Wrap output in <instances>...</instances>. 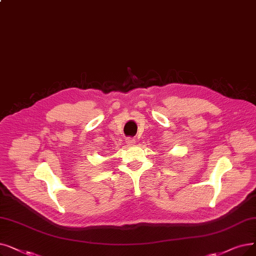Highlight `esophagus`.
Instances as JSON below:
<instances>
[{
    "label": "esophagus",
    "mask_w": 256,
    "mask_h": 256,
    "mask_svg": "<svg viewBox=\"0 0 256 256\" xmlns=\"http://www.w3.org/2000/svg\"><path fill=\"white\" fill-rule=\"evenodd\" d=\"M126 142L128 144H130V146H132V144H134L136 141H135V139H134V138H132V137H126Z\"/></svg>",
    "instance_id": "1"
}]
</instances>
